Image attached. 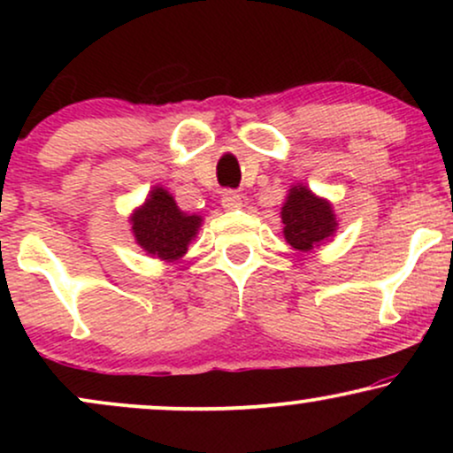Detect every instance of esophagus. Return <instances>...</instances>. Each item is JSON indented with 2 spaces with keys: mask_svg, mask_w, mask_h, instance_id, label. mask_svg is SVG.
I'll list each match as a JSON object with an SVG mask.
<instances>
[{
  "mask_svg": "<svg viewBox=\"0 0 453 453\" xmlns=\"http://www.w3.org/2000/svg\"><path fill=\"white\" fill-rule=\"evenodd\" d=\"M221 206L226 211H236L242 206V197L241 194H236V191H223L221 196Z\"/></svg>",
  "mask_w": 453,
  "mask_h": 453,
  "instance_id": "34e87169",
  "label": "esophagus"
}]
</instances>
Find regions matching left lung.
<instances>
[{
  "mask_svg": "<svg viewBox=\"0 0 453 453\" xmlns=\"http://www.w3.org/2000/svg\"><path fill=\"white\" fill-rule=\"evenodd\" d=\"M283 236L296 251L309 253L336 234L334 206L326 197L313 194L303 183L292 185L280 206Z\"/></svg>",
  "mask_w": 453,
  "mask_h": 453,
  "instance_id": "1",
  "label": "left lung"
}]
</instances>
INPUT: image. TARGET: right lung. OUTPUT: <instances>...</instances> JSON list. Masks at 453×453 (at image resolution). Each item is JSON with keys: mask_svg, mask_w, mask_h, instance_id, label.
I'll use <instances>...</instances> for the list:
<instances>
[{"mask_svg": "<svg viewBox=\"0 0 453 453\" xmlns=\"http://www.w3.org/2000/svg\"><path fill=\"white\" fill-rule=\"evenodd\" d=\"M134 241L150 257L179 262L202 227L200 215L180 211L174 196L161 185L149 191L147 200L129 215Z\"/></svg>", "mask_w": 453, "mask_h": 453, "instance_id": "add662e5", "label": "right lung"}]
</instances>
